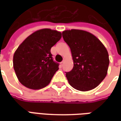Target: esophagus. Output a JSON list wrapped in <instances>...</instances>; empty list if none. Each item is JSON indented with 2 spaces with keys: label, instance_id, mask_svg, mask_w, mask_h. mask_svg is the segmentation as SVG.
Listing matches in <instances>:
<instances>
[{
  "label": "esophagus",
  "instance_id": "esophagus-1",
  "mask_svg": "<svg viewBox=\"0 0 121 121\" xmlns=\"http://www.w3.org/2000/svg\"><path fill=\"white\" fill-rule=\"evenodd\" d=\"M65 60H64L62 61H61V63H60V65H61V67H62V66H63V65H64V63H65Z\"/></svg>",
  "mask_w": 121,
  "mask_h": 121
}]
</instances>
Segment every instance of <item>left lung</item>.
I'll use <instances>...</instances> for the list:
<instances>
[{"label": "left lung", "instance_id": "1", "mask_svg": "<svg viewBox=\"0 0 121 121\" xmlns=\"http://www.w3.org/2000/svg\"><path fill=\"white\" fill-rule=\"evenodd\" d=\"M64 41L71 48L74 67L66 73L69 83L78 91L95 88L108 73L109 60L108 50L102 43L85 30H64Z\"/></svg>", "mask_w": 121, "mask_h": 121}]
</instances>
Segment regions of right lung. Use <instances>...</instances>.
<instances>
[{"label": "right lung", "mask_w": 121, "mask_h": 121, "mask_svg": "<svg viewBox=\"0 0 121 121\" xmlns=\"http://www.w3.org/2000/svg\"><path fill=\"white\" fill-rule=\"evenodd\" d=\"M61 37V33L50 28L37 30L25 39L13 58L15 72L20 83L27 88L46 87L59 69L50 49Z\"/></svg>", "instance_id": "1"}]
</instances>
